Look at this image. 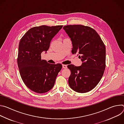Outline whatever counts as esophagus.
Returning <instances> with one entry per match:
<instances>
[{"mask_svg": "<svg viewBox=\"0 0 124 124\" xmlns=\"http://www.w3.org/2000/svg\"><path fill=\"white\" fill-rule=\"evenodd\" d=\"M62 67L63 69H67V65H62Z\"/></svg>", "mask_w": 124, "mask_h": 124, "instance_id": "esophagus-1", "label": "esophagus"}]
</instances>
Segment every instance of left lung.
Returning <instances> with one entry per match:
<instances>
[{
  "instance_id": "obj_1",
  "label": "left lung",
  "mask_w": 124,
  "mask_h": 124,
  "mask_svg": "<svg viewBox=\"0 0 124 124\" xmlns=\"http://www.w3.org/2000/svg\"><path fill=\"white\" fill-rule=\"evenodd\" d=\"M72 42L73 54H78L82 63L80 66L68 65L71 72L68 83L74 91L88 92L97 86L105 68V46L98 33L82 25L63 27Z\"/></svg>"
}]
</instances>
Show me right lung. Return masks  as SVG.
Here are the masks:
<instances>
[{
  "label": "right lung",
  "instance_id": "right-lung-1",
  "mask_svg": "<svg viewBox=\"0 0 124 124\" xmlns=\"http://www.w3.org/2000/svg\"><path fill=\"white\" fill-rule=\"evenodd\" d=\"M62 25H41L30 28L20 40L17 65L25 85L37 93H45L54 87L61 64H51L41 59V54L48 49L50 42Z\"/></svg>",
  "mask_w": 124,
  "mask_h": 124
}]
</instances>
